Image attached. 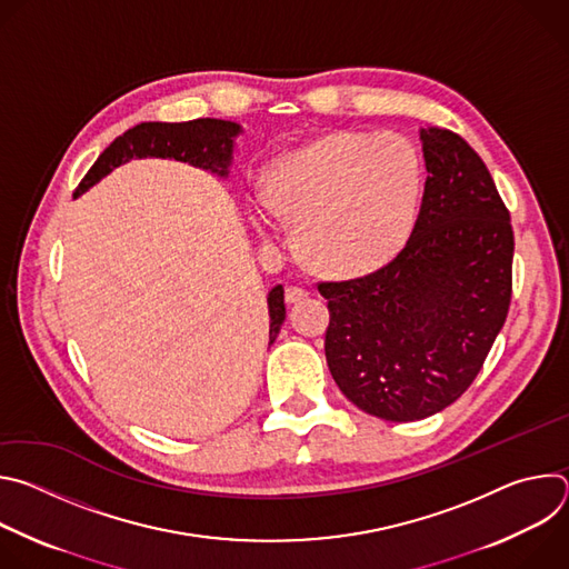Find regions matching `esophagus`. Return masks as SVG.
<instances>
[{"mask_svg":"<svg viewBox=\"0 0 569 569\" xmlns=\"http://www.w3.org/2000/svg\"><path fill=\"white\" fill-rule=\"evenodd\" d=\"M283 297H286L288 303H295V301H301L303 297H308V290L301 288V286H288L286 292H283Z\"/></svg>","mask_w":569,"mask_h":569,"instance_id":"34e87169","label":"esophagus"}]
</instances>
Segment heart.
Returning a JSON list of instances; mask_svg holds the SVG:
<instances>
[{
	"instance_id": "1",
	"label": "heart",
	"mask_w": 569,
	"mask_h": 569,
	"mask_svg": "<svg viewBox=\"0 0 569 569\" xmlns=\"http://www.w3.org/2000/svg\"><path fill=\"white\" fill-rule=\"evenodd\" d=\"M421 191V154L393 132H333L283 157L268 176L270 204L295 227L301 259L329 274L391 259L412 233Z\"/></svg>"
}]
</instances>
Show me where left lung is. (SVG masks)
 <instances>
[{
    "label": "left lung",
    "mask_w": 569,
    "mask_h": 569,
    "mask_svg": "<svg viewBox=\"0 0 569 569\" xmlns=\"http://www.w3.org/2000/svg\"><path fill=\"white\" fill-rule=\"evenodd\" d=\"M426 191L405 248L376 272L321 281L327 362L342 393L402 423L446 410L477 378L511 303L513 229L481 157L423 128Z\"/></svg>",
    "instance_id": "8db88e82"
}]
</instances>
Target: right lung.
Wrapping results in <instances>:
<instances>
[{"label":"right lung","instance_id":"right-lung-1","mask_svg":"<svg viewBox=\"0 0 569 569\" xmlns=\"http://www.w3.org/2000/svg\"><path fill=\"white\" fill-rule=\"evenodd\" d=\"M240 132V126L222 119H193L184 123H161L146 121L121 137H117L92 164L76 187L73 196H80L94 187L101 178H106L112 169L134 157H173L180 161H189L193 167L204 171L227 176V167L231 161L233 137ZM270 310V345L277 340L281 323L286 319L283 306V288L277 286L268 295Z\"/></svg>","mask_w":569,"mask_h":569}]
</instances>
